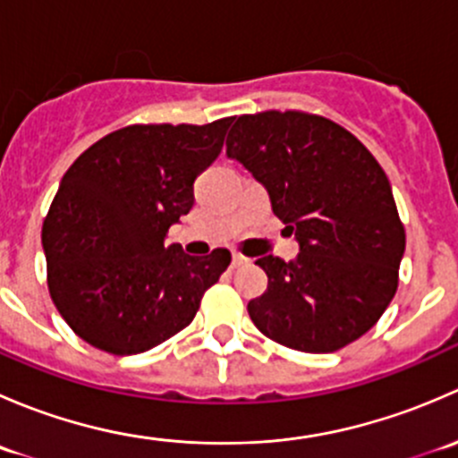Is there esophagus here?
Wrapping results in <instances>:
<instances>
[{
    "mask_svg": "<svg viewBox=\"0 0 458 458\" xmlns=\"http://www.w3.org/2000/svg\"><path fill=\"white\" fill-rule=\"evenodd\" d=\"M248 263H252V259H248V257L239 255V252H234V255H233V266H234V267L248 266Z\"/></svg>",
    "mask_w": 458,
    "mask_h": 458,
    "instance_id": "34e87169",
    "label": "esophagus"
}]
</instances>
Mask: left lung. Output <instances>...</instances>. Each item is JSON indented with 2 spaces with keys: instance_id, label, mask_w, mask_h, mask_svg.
<instances>
[{
  "instance_id": "8db88e82",
  "label": "left lung",
  "mask_w": 458,
  "mask_h": 458,
  "mask_svg": "<svg viewBox=\"0 0 458 458\" xmlns=\"http://www.w3.org/2000/svg\"><path fill=\"white\" fill-rule=\"evenodd\" d=\"M225 155L266 186L301 250L294 261L257 259L267 290L248 303L252 323L312 354L366 335L394 297L405 250L390 182L372 152L321 114L266 110L234 122Z\"/></svg>"
}]
</instances>
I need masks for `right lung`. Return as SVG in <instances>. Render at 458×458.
Returning a JSON list of instances; mask_svg holds the SVG:
<instances>
[{"mask_svg":"<svg viewBox=\"0 0 458 458\" xmlns=\"http://www.w3.org/2000/svg\"><path fill=\"white\" fill-rule=\"evenodd\" d=\"M234 117L206 126L135 123L92 143L66 170L41 228L50 299L77 336L126 357L188 326L230 266L191 257L165 234L195 203L197 174Z\"/></svg>","mask_w":458,"mask_h":458,"instance_id":"obj_1","label":"right lung"}]
</instances>
